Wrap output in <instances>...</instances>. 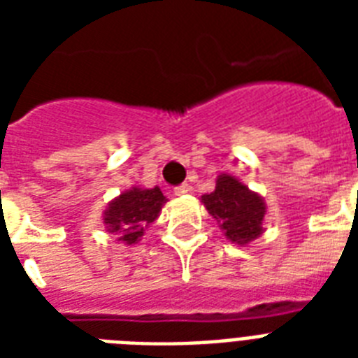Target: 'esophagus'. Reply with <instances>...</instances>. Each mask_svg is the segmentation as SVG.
<instances>
[{"instance_id": "obj_1", "label": "esophagus", "mask_w": 358, "mask_h": 358, "mask_svg": "<svg viewBox=\"0 0 358 358\" xmlns=\"http://www.w3.org/2000/svg\"><path fill=\"white\" fill-rule=\"evenodd\" d=\"M189 191H191V185L189 184H182V185H178V187H174V195H178V196L187 195Z\"/></svg>"}]
</instances>
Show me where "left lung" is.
Listing matches in <instances>:
<instances>
[{"mask_svg": "<svg viewBox=\"0 0 358 358\" xmlns=\"http://www.w3.org/2000/svg\"><path fill=\"white\" fill-rule=\"evenodd\" d=\"M201 202L232 243L249 245L264 234L266 202L232 174H219L215 189Z\"/></svg>", "mask_w": 358, "mask_h": 358, "instance_id": "1", "label": "left lung"}]
</instances>
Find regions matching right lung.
Segmentation results:
<instances>
[{"label": "right lung", "mask_w": 358, "mask_h": 358, "mask_svg": "<svg viewBox=\"0 0 358 358\" xmlns=\"http://www.w3.org/2000/svg\"><path fill=\"white\" fill-rule=\"evenodd\" d=\"M167 196H163L159 187L143 189L134 185L109 202L103 212L106 230L117 236L120 243H139L145 230L150 227L162 212Z\"/></svg>", "instance_id": "1"}]
</instances>
